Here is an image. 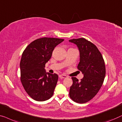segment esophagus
<instances>
[{
	"instance_id": "34e87169",
	"label": "esophagus",
	"mask_w": 122,
	"mask_h": 122,
	"mask_svg": "<svg viewBox=\"0 0 122 122\" xmlns=\"http://www.w3.org/2000/svg\"><path fill=\"white\" fill-rule=\"evenodd\" d=\"M59 77L60 78H67V76H66V75H59Z\"/></svg>"
}]
</instances>
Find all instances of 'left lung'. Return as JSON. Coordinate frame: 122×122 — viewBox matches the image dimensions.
<instances>
[{"mask_svg": "<svg viewBox=\"0 0 122 122\" xmlns=\"http://www.w3.org/2000/svg\"><path fill=\"white\" fill-rule=\"evenodd\" d=\"M69 42L77 46L80 52L77 68L83 75L80 81L72 77L70 97L75 102L85 103L93 98L102 87L106 75L104 61L97 47L86 39H73Z\"/></svg>", "mask_w": 122, "mask_h": 122, "instance_id": "left-lung-1", "label": "left lung"}]
</instances>
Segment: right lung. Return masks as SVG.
I'll use <instances>...</instances> for the list:
<instances>
[{
	"label": "right lung",
	"mask_w": 122,
	"mask_h": 122,
	"mask_svg": "<svg viewBox=\"0 0 122 122\" xmlns=\"http://www.w3.org/2000/svg\"><path fill=\"white\" fill-rule=\"evenodd\" d=\"M63 39L42 37L34 40L22 54L20 63L21 82L27 93L37 101H45L52 97L58 75L46 72L45 64L52 51Z\"/></svg>",
	"instance_id": "add662e5"
}]
</instances>
